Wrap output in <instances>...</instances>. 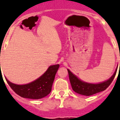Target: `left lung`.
<instances>
[{
  "label": "left lung",
  "instance_id": "1",
  "mask_svg": "<svg viewBox=\"0 0 120 120\" xmlns=\"http://www.w3.org/2000/svg\"><path fill=\"white\" fill-rule=\"evenodd\" d=\"M117 68L115 71L113 75L110 77V79L105 82L97 84L89 83L83 82L78 79L75 75H73L69 70L67 69V70L68 72V75H69L70 82L73 91L80 95L90 96V95H94L95 93H99L100 91H104L105 90H106L109 86L115 77Z\"/></svg>",
  "mask_w": 120,
  "mask_h": 120
}]
</instances>
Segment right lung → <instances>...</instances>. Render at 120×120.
Returning <instances> with one entry per match:
<instances>
[{
	"instance_id": "right-lung-1",
	"label": "right lung",
	"mask_w": 120,
	"mask_h": 120,
	"mask_svg": "<svg viewBox=\"0 0 120 120\" xmlns=\"http://www.w3.org/2000/svg\"><path fill=\"white\" fill-rule=\"evenodd\" d=\"M59 67L58 64L49 67L47 71L38 79L25 85H16L9 82L6 78L5 80L10 88L20 97L30 99H40L51 92Z\"/></svg>"
}]
</instances>
